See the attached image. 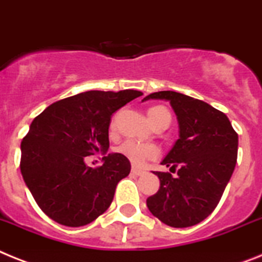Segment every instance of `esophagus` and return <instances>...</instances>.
I'll return each instance as SVG.
<instances>
[{
	"label": "esophagus",
	"instance_id": "esophagus-1",
	"mask_svg": "<svg viewBox=\"0 0 262 262\" xmlns=\"http://www.w3.org/2000/svg\"><path fill=\"white\" fill-rule=\"evenodd\" d=\"M132 173H133V174L135 176H141V174H144V170H142V169H138V168H136V166H133V168H132Z\"/></svg>",
	"mask_w": 262,
	"mask_h": 262
}]
</instances>
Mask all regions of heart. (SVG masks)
<instances>
[{
	"instance_id": "heart-1",
	"label": "heart",
	"mask_w": 262,
	"mask_h": 262,
	"mask_svg": "<svg viewBox=\"0 0 262 262\" xmlns=\"http://www.w3.org/2000/svg\"><path fill=\"white\" fill-rule=\"evenodd\" d=\"M148 114L153 125L158 124L161 121H169L170 122V113L164 106L150 107ZM112 126H114V121H112ZM116 151L120 153L121 156H124L125 158H127L136 166H141L149 160H155L160 156V149L156 145L138 142L136 140H132V138L125 140L122 144L118 145L116 148Z\"/></svg>"
}]
</instances>
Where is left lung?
<instances>
[{
    "instance_id": "obj_1",
    "label": "left lung",
    "mask_w": 262,
    "mask_h": 262,
    "mask_svg": "<svg viewBox=\"0 0 262 262\" xmlns=\"http://www.w3.org/2000/svg\"><path fill=\"white\" fill-rule=\"evenodd\" d=\"M170 101L180 124V138L162 165L177 170L155 172L160 189L146 205L161 223L188 228L201 223L219 205L237 162L238 135L229 118L209 104L164 90L144 98ZM173 172V173H174Z\"/></svg>"
}]
</instances>
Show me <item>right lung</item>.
Returning a JSON list of instances; mask_svg holds the SVG:
<instances>
[{"label": "right lung", "mask_w": 262, "mask_h": 262, "mask_svg": "<svg viewBox=\"0 0 262 262\" xmlns=\"http://www.w3.org/2000/svg\"><path fill=\"white\" fill-rule=\"evenodd\" d=\"M142 96L133 89L89 90L57 101L33 120L21 142L24 181L46 216L65 226H83L113 201L116 186L130 173L120 153L90 168L88 156L109 148L111 116Z\"/></svg>", "instance_id": "add662e5"}]
</instances>
